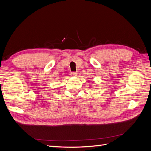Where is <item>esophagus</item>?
Segmentation results:
<instances>
[{
	"label": "esophagus",
	"instance_id": "1",
	"mask_svg": "<svg viewBox=\"0 0 151 151\" xmlns=\"http://www.w3.org/2000/svg\"><path fill=\"white\" fill-rule=\"evenodd\" d=\"M70 76H72V77H75V76H77V74H76V72H71L70 73Z\"/></svg>",
	"mask_w": 151,
	"mask_h": 151
}]
</instances>
